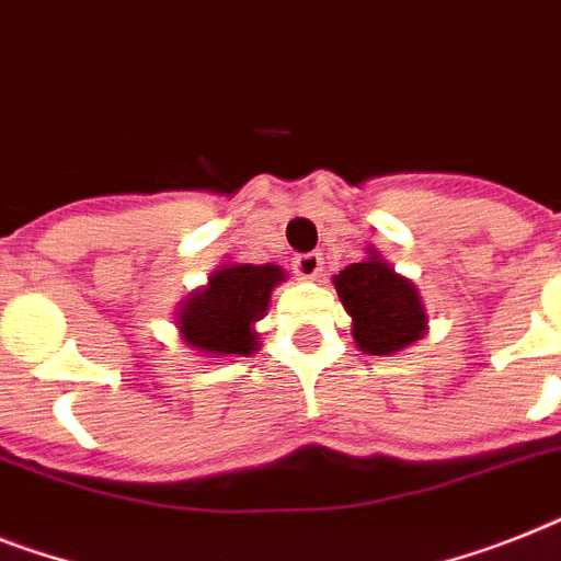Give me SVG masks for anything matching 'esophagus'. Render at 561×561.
<instances>
[{
	"instance_id": "obj_1",
	"label": "esophagus",
	"mask_w": 561,
	"mask_h": 561,
	"mask_svg": "<svg viewBox=\"0 0 561 561\" xmlns=\"http://www.w3.org/2000/svg\"><path fill=\"white\" fill-rule=\"evenodd\" d=\"M291 270L295 275L304 277V280H314V277L323 272V257L321 252H304L291 257Z\"/></svg>"
}]
</instances>
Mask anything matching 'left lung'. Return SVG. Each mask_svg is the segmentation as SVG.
Here are the masks:
<instances>
[{
  "label": "left lung",
  "mask_w": 561,
  "mask_h": 561,
  "mask_svg": "<svg viewBox=\"0 0 561 561\" xmlns=\"http://www.w3.org/2000/svg\"><path fill=\"white\" fill-rule=\"evenodd\" d=\"M335 289L346 312L353 314V337L364 353H398L424 335L427 314L419 291L378 254L335 275Z\"/></svg>",
  "instance_id": "left-lung-1"
}]
</instances>
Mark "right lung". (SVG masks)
Listing matches in <instances>:
<instances>
[{
	"instance_id": "1",
	"label": "right lung",
	"mask_w": 561,
	"mask_h": 561,
	"mask_svg": "<svg viewBox=\"0 0 561 561\" xmlns=\"http://www.w3.org/2000/svg\"><path fill=\"white\" fill-rule=\"evenodd\" d=\"M284 280L280 266L234 263L215 272L208 286L180 309V332L194 350L215 355H249L257 350L254 321L270 307L272 286Z\"/></svg>"
}]
</instances>
